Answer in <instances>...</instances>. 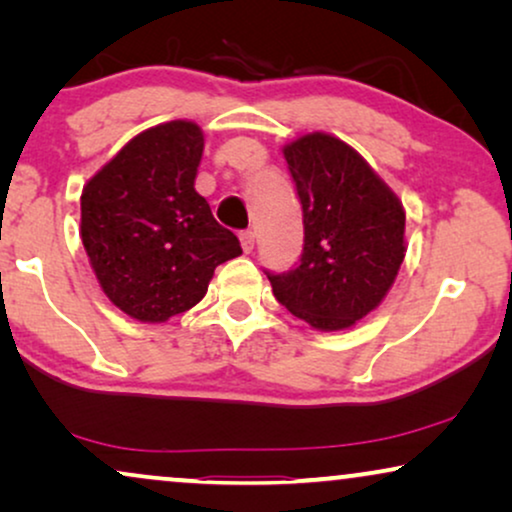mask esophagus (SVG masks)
I'll return each instance as SVG.
<instances>
[{
	"label": "esophagus",
	"instance_id": "esophagus-1",
	"mask_svg": "<svg viewBox=\"0 0 512 512\" xmlns=\"http://www.w3.org/2000/svg\"><path fill=\"white\" fill-rule=\"evenodd\" d=\"M240 244H242L244 254H251V251H254V244H256V235L251 233V230H247V233L240 235Z\"/></svg>",
	"mask_w": 512,
	"mask_h": 512
}]
</instances>
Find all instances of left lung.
I'll return each instance as SVG.
<instances>
[{
    "mask_svg": "<svg viewBox=\"0 0 512 512\" xmlns=\"http://www.w3.org/2000/svg\"><path fill=\"white\" fill-rule=\"evenodd\" d=\"M303 205V258L289 275H268L272 293L317 331H345L394 286L408 251L405 209L359 151L328 132L284 144Z\"/></svg>",
    "mask_w": 512,
    "mask_h": 512,
    "instance_id": "left-lung-1",
    "label": "left lung"
}]
</instances>
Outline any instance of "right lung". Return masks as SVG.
<instances>
[{
    "instance_id": "right-lung-1",
    "label": "right lung",
    "mask_w": 512,
    "mask_h": 512,
    "mask_svg": "<svg viewBox=\"0 0 512 512\" xmlns=\"http://www.w3.org/2000/svg\"><path fill=\"white\" fill-rule=\"evenodd\" d=\"M205 135L167 121L130 139L86 181L81 242L104 296L142 324L205 298L216 265L242 254L195 191Z\"/></svg>"
}]
</instances>
